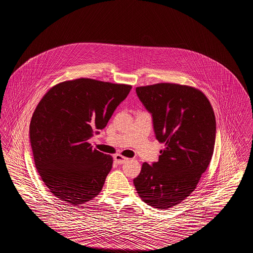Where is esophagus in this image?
<instances>
[{"instance_id": "esophagus-1", "label": "esophagus", "mask_w": 253, "mask_h": 253, "mask_svg": "<svg viewBox=\"0 0 253 253\" xmlns=\"http://www.w3.org/2000/svg\"><path fill=\"white\" fill-rule=\"evenodd\" d=\"M114 159H115V162H116L117 164H119V165L124 164V163H126V162L129 160V158L122 157L121 155H116V156L114 157Z\"/></svg>"}]
</instances>
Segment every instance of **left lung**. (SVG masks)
Here are the masks:
<instances>
[{
    "label": "left lung",
    "instance_id": "1",
    "mask_svg": "<svg viewBox=\"0 0 253 253\" xmlns=\"http://www.w3.org/2000/svg\"><path fill=\"white\" fill-rule=\"evenodd\" d=\"M135 92L165 148L157 162L142 164L133 184L145 203L165 210L193 193L208 168L215 143V116L207 96L191 86L157 84L136 87Z\"/></svg>",
    "mask_w": 253,
    "mask_h": 253
}]
</instances>
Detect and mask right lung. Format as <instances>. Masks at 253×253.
<instances>
[{"label": "right lung", "mask_w": 253, "mask_h": 253, "mask_svg": "<svg viewBox=\"0 0 253 253\" xmlns=\"http://www.w3.org/2000/svg\"><path fill=\"white\" fill-rule=\"evenodd\" d=\"M131 89L83 78L55 85L39 102L29 130L35 166L61 201L77 207L101 192L113 158L88 140L106 127Z\"/></svg>", "instance_id": "add662e5"}]
</instances>
